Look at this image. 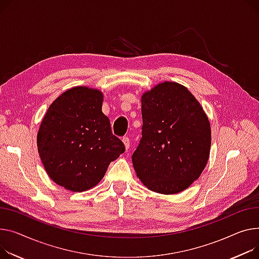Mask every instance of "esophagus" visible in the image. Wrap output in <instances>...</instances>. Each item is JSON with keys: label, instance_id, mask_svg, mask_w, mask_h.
<instances>
[{"label": "esophagus", "instance_id": "esophagus-1", "mask_svg": "<svg viewBox=\"0 0 259 259\" xmlns=\"http://www.w3.org/2000/svg\"><path fill=\"white\" fill-rule=\"evenodd\" d=\"M122 141H123V143H124V145H125L126 150H128L129 147H130V140H129V137H128V136H125V137H123Z\"/></svg>", "mask_w": 259, "mask_h": 259}]
</instances>
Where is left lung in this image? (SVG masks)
Here are the masks:
<instances>
[{
  "instance_id": "8db88e82",
  "label": "left lung",
  "mask_w": 259,
  "mask_h": 259,
  "mask_svg": "<svg viewBox=\"0 0 259 259\" xmlns=\"http://www.w3.org/2000/svg\"><path fill=\"white\" fill-rule=\"evenodd\" d=\"M143 137L132 155L137 177L150 191L178 194L197 180L207 164L211 129L199 101L171 81L142 96Z\"/></svg>"
}]
</instances>
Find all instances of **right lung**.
Returning a JSON list of instances; mask_svg holds the SVG:
<instances>
[{
	"mask_svg": "<svg viewBox=\"0 0 259 259\" xmlns=\"http://www.w3.org/2000/svg\"><path fill=\"white\" fill-rule=\"evenodd\" d=\"M103 93L75 86L47 110L37 133V149L49 177L71 192H84L104 177L125 146L102 112Z\"/></svg>",
	"mask_w": 259,
	"mask_h": 259,
	"instance_id": "add662e5",
	"label": "right lung"
}]
</instances>
